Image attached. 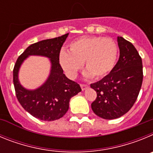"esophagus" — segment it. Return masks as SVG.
I'll list each match as a JSON object with an SVG mask.
<instances>
[{
	"label": "esophagus",
	"instance_id": "34e87169",
	"mask_svg": "<svg viewBox=\"0 0 153 153\" xmlns=\"http://www.w3.org/2000/svg\"><path fill=\"white\" fill-rule=\"evenodd\" d=\"M80 86H81V89H82V90H85L86 88H87V87H88V85L83 84V83H81Z\"/></svg>",
	"mask_w": 153,
	"mask_h": 153
}]
</instances>
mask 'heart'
I'll use <instances>...</instances> for the list:
<instances>
[{"instance_id":"heart-1","label":"heart","mask_w":153,"mask_h":153,"mask_svg":"<svg viewBox=\"0 0 153 153\" xmlns=\"http://www.w3.org/2000/svg\"><path fill=\"white\" fill-rule=\"evenodd\" d=\"M69 51H61L59 61L65 74L71 79L77 76L84 62L86 77H104L111 72L118 56L117 43L109 37L83 36L71 42Z\"/></svg>"}]
</instances>
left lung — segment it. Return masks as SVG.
Segmentation results:
<instances>
[{
  "label": "left lung",
  "instance_id": "8db88e82",
  "mask_svg": "<svg viewBox=\"0 0 153 153\" xmlns=\"http://www.w3.org/2000/svg\"><path fill=\"white\" fill-rule=\"evenodd\" d=\"M120 58L111 72L90 84L97 97L92 102L93 113L105 120L122 117L134 105L143 79L142 58L130 42L118 36Z\"/></svg>",
  "mask_w": 153,
  "mask_h": 153
}]
</instances>
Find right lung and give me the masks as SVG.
I'll return each mask as SVG.
<instances>
[{
  "label": "right lung",
  "instance_id": "right-lung-1",
  "mask_svg": "<svg viewBox=\"0 0 153 153\" xmlns=\"http://www.w3.org/2000/svg\"><path fill=\"white\" fill-rule=\"evenodd\" d=\"M69 33L31 44L17 58L13 70L16 97L22 107L35 118L53 121L61 118L69 109L70 98L81 91L79 85L63 74L59 61L61 47ZM30 55L50 58L51 70L49 77L40 88L34 91L24 88L18 80V71L23 60Z\"/></svg>",
  "mask_w": 153,
  "mask_h": 153
}]
</instances>
